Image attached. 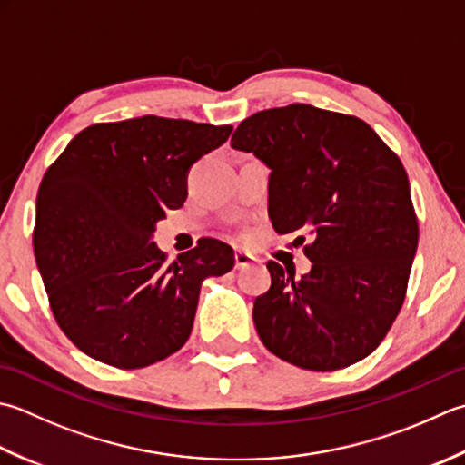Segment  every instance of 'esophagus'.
I'll use <instances>...</instances> for the list:
<instances>
[{
  "label": "esophagus",
  "mask_w": 465,
  "mask_h": 465,
  "mask_svg": "<svg viewBox=\"0 0 465 465\" xmlns=\"http://www.w3.org/2000/svg\"><path fill=\"white\" fill-rule=\"evenodd\" d=\"M253 263H256V260L248 256V253H243V252L235 253V270H248L250 266H253Z\"/></svg>",
  "instance_id": "34e87169"
}]
</instances>
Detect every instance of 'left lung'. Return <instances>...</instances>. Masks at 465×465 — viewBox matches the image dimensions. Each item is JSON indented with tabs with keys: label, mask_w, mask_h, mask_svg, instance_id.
<instances>
[{
	"label": "left lung",
	"mask_w": 465,
	"mask_h": 465,
	"mask_svg": "<svg viewBox=\"0 0 465 465\" xmlns=\"http://www.w3.org/2000/svg\"><path fill=\"white\" fill-rule=\"evenodd\" d=\"M232 147L272 169V225L302 233L312 262L300 278L268 262L272 286L253 302L263 347L322 372L369 357L401 311L420 242L401 159L361 118L298 103L245 118Z\"/></svg>",
	"instance_id": "1"
}]
</instances>
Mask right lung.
I'll return each mask as SVG.
<instances>
[{
  "label": "right lung",
  "instance_id": "obj_1",
  "mask_svg": "<svg viewBox=\"0 0 465 465\" xmlns=\"http://www.w3.org/2000/svg\"><path fill=\"white\" fill-rule=\"evenodd\" d=\"M232 124L139 116L80 131L35 199L34 253L58 326L104 365L143 369L187 342L199 290L235 266L230 245L203 238L169 262L154 223L187 197V171Z\"/></svg>",
  "mask_w": 465,
  "mask_h": 465
}]
</instances>
